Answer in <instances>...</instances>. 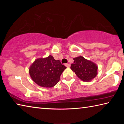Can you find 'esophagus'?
<instances>
[{
  "mask_svg": "<svg viewBox=\"0 0 124 124\" xmlns=\"http://www.w3.org/2000/svg\"><path fill=\"white\" fill-rule=\"evenodd\" d=\"M64 65H65V66H66V67H67V68H70V64H65Z\"/></svg>",
  "mask_w": 124,
  "mask_h": 124,
  "instance_id": "obj_1",
  "label": "esophagus"
}]
</instances>
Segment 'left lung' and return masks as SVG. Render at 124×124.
Instances as JSON below:
<instances>
[{
  "instance_id": "obj_1",
  "label": "left lung",
  "mask_w": 124,
  "mask_h": 124,
  "mask_svg": "<svg viewBox=\"0 0 124 124\" xmlns=\"http://www.w3.org/2000/svg\"><path fill=\"white\" fill-rule=\"evenodd\" d=\"M74 62L70 69L82 81L89 82L97 76L98 66L95 63L86 59L81 56L73 58Z\"/></svg>"
}]
</instances>
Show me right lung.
Wrapping results in <instances>:
<instances>
[{"mask_svg":"<svg viewBox=\"0 0 124 124\" xmlns=\"http://www.w3.org/2000/svg\"><path fill=\"white\" fill-rule=\"evenodd\" d=\"M66 68L60 60H56L51 55L47 57L38 58L29 68L30 77L40 86L52 87L58 83L60 76Z\"/></svg>","mask_w":124,"mask_h":124,"instance_id":"add662e5","label":"right lung"}]
</instances>
